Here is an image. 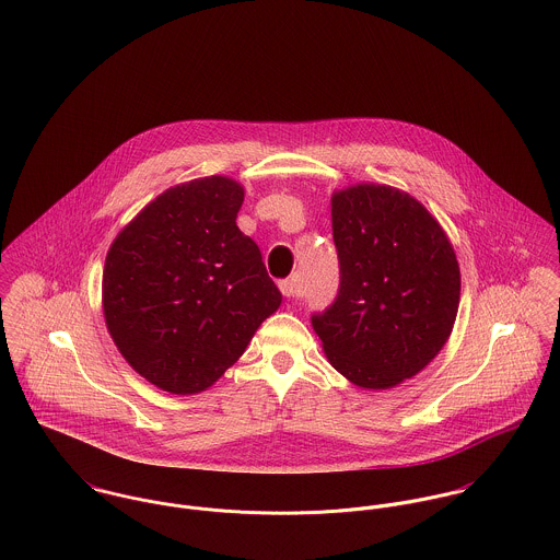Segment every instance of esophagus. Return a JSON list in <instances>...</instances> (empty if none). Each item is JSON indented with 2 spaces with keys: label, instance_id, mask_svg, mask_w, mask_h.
I'll use <instances>...</instances> for the list:
<instances>
[{
  "label": "esophagus",
  "instance_id": "esophagus-1",
  "mask_svg": "<svg viewBox=\"0 0 560 560\" xmlns=\"http://www.w3.org/2000/svg\"><path fill=\"white\" fill-rule=\"evenodd\" d=\"M279 290H281V294H283L285 299H299V296H301V283H299L296 277H290V279L281 281V283H279Z\"/></svg>",
  "mask_w": 560,
  "mask_h": 560
}]
</instances>
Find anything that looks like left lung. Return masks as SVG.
Segmentation results:
<instances>
[{
  "mask_svg": "<svg viewBox=\"0 0 560 560\" xmlns=\"http://www.w3.org/2000/svg\"><path fill=\"white\" fill-rule=\"evenodd\" d=\"M339 294L311 317L328 363L361 388H393L425 370L459 307V264L430 210L386 185L330 197Z\"/></svg>",
  "mask_w": 560,
  "mask_h": 560,
  "instance_id": "8db88e82",
  "label": "left lung"
}]
</instances>
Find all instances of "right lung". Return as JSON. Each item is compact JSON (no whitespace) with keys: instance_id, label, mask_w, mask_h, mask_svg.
<instances>
[{"instance_id":"1","label":"right lung","mask_w":560,"mask_h":560,"mask_svg":"<svg viewBox=\"0 0 560 560\" xmlns=\"http://www.w3.org/2000/svg\"><path fill=\"white\" fill-rule=\"evenodd\" d=\"M245 188L197 178L152 199L112 243L103 313L126 363L154 386H212L281 305L257 245L236 217Z\"/></svg>"}]
</instances>
